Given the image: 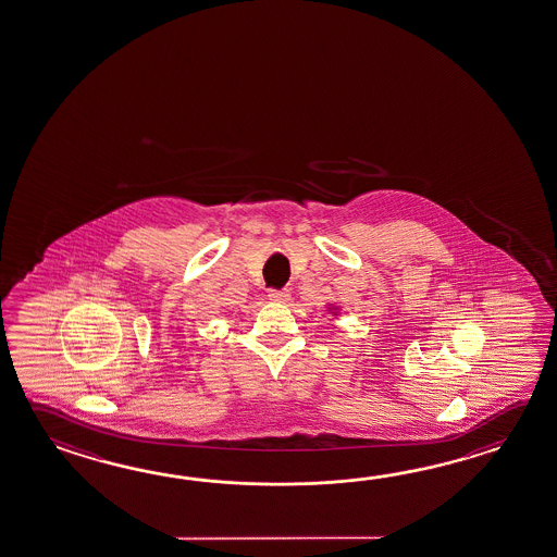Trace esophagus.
<instances>
[{
  "label": "esophagus",
  "instance_id": "obj_1",
  "mask_svg": "<svg viewBox=\"0 0 557 557\" xmlns=\"http://www.w3.org/2000/svg\"><path fill=\"white\" fill-rule=\"evenodd\" d=\"M268 297H270V301H273V304H287L289 301V292L287 289H272Z\"/></svg>",
  "mask_w": 557,
  "mask_h": 557
}]
</instances>
